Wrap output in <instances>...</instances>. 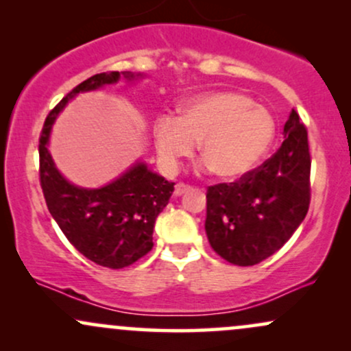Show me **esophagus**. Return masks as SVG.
<instances>
[{
    "label": "esophagus",
    "mask_w": 351,
    "mask_h": 351,
    "mask_svg": "<svg viewBox=\"0 0 351 351\" xmlns=\"http://www.w3.org/2000/svg\"><path fill=\"white\" fill-rule=\"evenodd\" d=\"M189 188H191V186H189V184L178 183V184H176V186H175V195H176V196H181V195H184V193H186Z\"/></svg>",
    "instance_id": "obj_1"
}]
</instances>
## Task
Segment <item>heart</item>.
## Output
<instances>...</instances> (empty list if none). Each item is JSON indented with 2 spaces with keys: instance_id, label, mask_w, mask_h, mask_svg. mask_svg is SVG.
Listing matches in <instances>:
<instances>
[{
  "instance_id": "heart-1",
  "label": "heart",
  "mask_w": 351,
  "mask_h": 351,
  "mask_svg": "<svg viewBox=\"0 0 351 351\" xmlns=\"http://www.w3.org/2000/svg\"><path fill=\"white\" fill-rule=\"evenodd\" d=\"M276 136L267 108L237 92H208L181 104L178 117L163 115L153 125L160 162L175 171L199 143L203 168L217 178H243L259 165Z\"/></svg>"
}]
</instances>
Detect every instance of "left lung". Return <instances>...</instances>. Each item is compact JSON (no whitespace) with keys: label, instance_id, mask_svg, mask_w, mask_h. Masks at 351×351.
<instances>
[{"label":"left lung","instance_id":"obj_1","mask_svg":"<svg viewBox=\"0 0 351 351\" xmlns=\"http://www.w3.org/2000/svg\"><path fill=\"white\" fill-rule=\"evenodd\" d=\"M307 128L292 108L284 142L269 160L232 183L206 191V236L224 261L254 265L291 239L310 204Z\"/></svg>","mask_w":351,"mask_h":351}]
</instances>
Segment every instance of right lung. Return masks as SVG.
<instances>
[{
  "label": "right lung",
  "instance_id": "add662e5",
  "mask_svg": "<svg viewBox=\"0 0 351 351\" xmlns=\"http://www.w3.org/2000/svg\"><path fill=\"white\" fill-rule=\"evenodd\" d=\"M122 74L134 79L130 72ZM119 79L120 72L112 71L80 82L49 112L39 136V181L47 209L80 254L110 269L127 267L152 251L156 216L170 201L175 183L136 163L107 186L77 188L58 171L47 142L56 117L74 95Z\"/></svg>",
  "mask_w": 351,
  "mask_h": 351
}]
</instances>
